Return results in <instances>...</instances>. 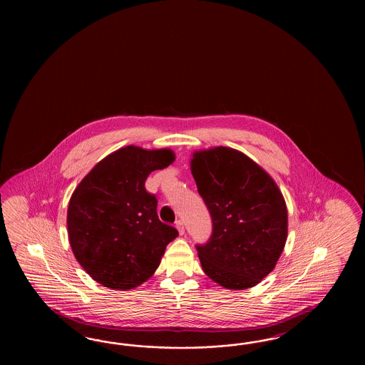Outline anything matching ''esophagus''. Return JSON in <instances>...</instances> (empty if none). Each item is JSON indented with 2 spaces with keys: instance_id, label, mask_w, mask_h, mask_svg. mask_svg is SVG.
Segmentation results:
<instances>
[{
  "instance_id": "obj_1",
  "label": "esophagus",
  "mask_w": 365,
  "mask_h": 365,
  "mask_svg": "<svg viewBox=\"0 0 365 365\" xmlns=\"http://www.w3.org/2000/svg\"><path fill=\"white\" fill-rule=\"evenodd\" d=\"M175 227H177L178 232H179L180 235H183V234H185V226H183V222L177 221V223H175Z\"/></svg>"
}]
</instances>
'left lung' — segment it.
Here are the masks:
<instances>
[{
    "label": "left lung",
    "instance_id": "left-lung-1",
    "mask_svg": "<svg viewBox=\"0 0 365 365\" xmlns=\"http://www.w3.org/2000/svg\"><path fill=\"white\" fill-rule=\"evenodd\" d=\"M190 168L212 220L210 240L197 245L203 272L226 289L255 287L276 267L287 243L281 190L253 159L230 147L194 151Z\"/></svg>",
    "mask_w": 365,
    "mask_h": 365
}]
</instances>
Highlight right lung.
<instances>
[{"label": "right lung", "instance_id": "obj_1", "mask_svg": "<svg viewBox=\"0 0 365 365\" xmlns=\"http://www.w3.org/2000/svg\"><path fill=\"white\" fill-rule=\"evenodd\" d=\"M175 160L170 148L125 145L107 155L75 188L66 212L68 238L81 267L103 287L142 285L162 261L177 229L159 221L144 183Z\"/></svg>", "mask_w": 365, "mask_h": 365}]
</instances>
